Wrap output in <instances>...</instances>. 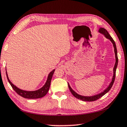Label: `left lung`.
<instances>
[{"label": "left lung", "instance_id": "left-lung-1", "mask_svg": "<svg viewBox=\"0 0 127 127\" xmlns=\"http://www.w3.org/2000/svg\"><path fill=\"white\" fill-rule=\"evenodd\" d=\"M98 32H99L100 33L103 34L104 36H105L106 38H107V39H110L111 42H112V44H113L114 46V52H115V59H116V62H115V64L114 65V74H113V77L112 78V81L110 82V85H108V87L106 88L105 90H104L103 92L100 93L96 94V95H93V96H83V95H81L80 94H78L77 93H76L74 90L72 89L71 86H70L69 84L68 83V88L71 91V93L74 96H75L76 98H77L78 99H81L82 100H84V101H86V102H92V101H94V100H96L99 99L100 97H102V96H103L104 94L107 93L109 91V90L111 89V88L113 85V84L115 81V74H116V68H117L118 66V53H117V49H116V44L115 43V41H114V39H112V38L111 37V35L109 34V33H108V32L106 31L105 29H104L103 28H100L99 31Z\"/></svg>", "mask_w": 127, "mask_h": 127}]
</instances>
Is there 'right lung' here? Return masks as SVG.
Here are the masks:
<instances>
[{"mask_svg":"<svg viewBox=\"0 0 127 127\" xmlns=\"http://www.w3.org/2000/svg\"><path fill=\"white\" fill-rule=\"evenodd\" d=\"M54 71H55V69L53 70V71L49 74L47 81H46V83L45 85H43V86H42L41 89H38L37 90H35V91H26V90H23L19 89V88H18L17 86L13 85V84L11 82V81H10L8 78V76L7 71H6V74H7L8 81L10 85H11L12 88H13V89L15 90L19 95L23 96V97L25 98H28V99H37V98H42L43 96L46 95V94L48 92H49L52 77H53V76Z\"/></svg>","mask_w":127,"mask_h":127,"instance_id":"obj_1","label":"right lung"}]
</instances>
